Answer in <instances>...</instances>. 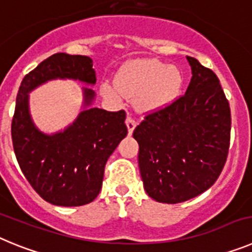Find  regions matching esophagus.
<instances>
[{
	"instance_id": "obj_1",
	"label": "esophagus",
	"mask_w": 252,
	"mask_h": 252,
	"mask_svg": "<svg viewBox=\"0 0 252 252\" xmlns=\"http://www.w3.org/2000/svg\"><path fill=\"white\" fill-rule=\"evenodd\" d=\"M126 126H127V130H128V135H131L133 131V128L136 127V121L128 116L127 119H126Z\"/></svg>"
}]
</instances>
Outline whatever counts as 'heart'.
<instances>
[{"label":"heart","mask_w":252,"mask_h":252,"mask_svg":"<svg viewBox=\"0 0 252 252\" xmlns=\"http://www.w3.org/2000/svg\"><path fill=\"white\" fill-rule=\"evenodd\" d=\"M183 75L177 66L155 59L133 60L122 66L116 75V84L103 83L101 92L108 98L122 94L136 98L140 111L148 112L169 106L179 95Z\"/></svg>","instance_id":"obj_1"}]
</instances>
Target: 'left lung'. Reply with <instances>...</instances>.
Here are the masks:
<instances>
[{
  "label": "left lung",
  "instance_id": "1",
  "mask_svg": "<svg viewBox=\"0 0 252 252\" xmlns=\"http://www.w3.org/2000/svg\"><path fill=\"white\" fill-rule=\"evenodd\" d=\"M187 59L192 68L187 92L133 130L144 188L160 203L206 192L221 174L230 148L231 111L220 79L197 59Z\"/></svg>",
  "mask_w": 252,
  "mask_h": 252
}]
</instances>
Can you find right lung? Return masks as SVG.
<instances>
[{"instance_id": "obj_1", "label": "right lung", "mask_w": 252, "mask_h": 252, "mask_svg": "<svg viewBox=\"0 0 252 252\" xmlns=\"http://www.w3.org/2000/svg\"><path fill=\"white\" fill-rule=\"evenodd\" d=\"M93 62L86 55L57 53L24 77L11 124L13 150L22 173L40 197L55 206L88 204L99 194L104 166L127 135L124 110L90 107L95 93L83 88V111L59 132L44 133L29 110V93L53 79L95 83Z\"/></svg>"}]
</instances>
